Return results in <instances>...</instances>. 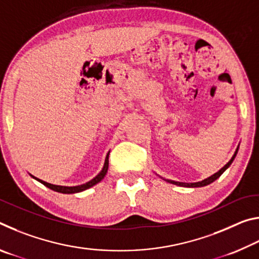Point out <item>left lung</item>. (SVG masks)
Instances as JSON below:
<instances>
[{
	"label": "left lung",
	"mask_w": 259,
	"mask_h": 259,
	"mask_svg": "<svg viewBox=\"0 0 259 259\" xmlns=\"http://www.w3.org/2000/svg\"><path fill=\"white\" fill-rule=\"evenodd\" d=\"M236 153H238V148H236L234 155L232 156V159L229 161V163H226L224 166H223V168H222L221 170H219L218 172L213 174L212 176H210V177H208V178H205L204 181H202V182L191 183V184H187V183H179V182H175V181H166V182H169V183H171V184H175V185H178V186H184V187H202V186H205V185H209V184H211L212 182L216 181V179H217L218 177H221V175H222L223 172H224L227 168H229L232 162H233L234 157L236 156Z\"/></svg>",
	"instance_id": "1"
}]
</instances>
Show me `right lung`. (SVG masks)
<instances>
[{"label":"right lung","instance_id":"right-lung-1","mask_svg":"<svg viewBox=\"0 0 259 259\" xmlns=\"http://www.w3.org/2000/svg\"><path fill=\"white\" fill-rule=\"evenodd\" d=\"M108 155H109V153H108L107 156H106V160H105V163H104L102 171H100L94 179H91L90 182H88L85 184H82V185L69 186V187L68 186H59V185H54V184H49V183H47V182H43V181H41V179H38V178H35V177L34 178L37 179V181L40 182V183H42L45 186L49 187L50 190L56 191V192H59V193H65V194H72V193L82 192V191H84V190H88V188L93 187L94 185H96V184L99 183L105 177V175H106L107 169H108Z\"/></svg>","mask_w":259,"mask_h":259}]
</instances>
